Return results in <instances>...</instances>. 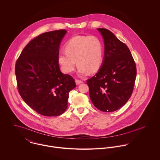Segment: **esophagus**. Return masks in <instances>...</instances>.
I'll return each instance as SVG.
<instances>
[{
  "instance_id": "34e87169",
  "label": "esophagus",
  "mask_w": 160,
  "mask_h": 160,
  "mask_svg": "<svg viewBox=\"0 0 160 160\" xmlns=\"http://www.w3.org/2000/svg\"><path fill=\"white\" fill-rule=\"evenodd\" d=\"M75 82H76V85H79V84L82 83V81L81 80H79V79H76V80L75 81Z\"/></svg>"
}]
</instances>
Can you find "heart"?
<instances>
[{"label": "heart", "mask_w": 160, "mask_h": 160, "mask_svg": "<svg viewBox=\"0 0 160 160\" xmlns=\"http://www.w3.org/2000/svg\"><path fill=\"white\" fill-rule=\"evenodd\" d=\"M103 59V45L95 36H76L71 38L65 45V51H60L58 62L65 73L72 72L78 65L81 75L97 72L100 68Z\"/></svg>", "instance_id": "b5f03b06"}]
</instances>
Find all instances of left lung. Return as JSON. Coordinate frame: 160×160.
Instances as JSON below:
<instances>
[{
  "instance_id": "8db88e82",
  "label": "left lung",
  "mask_w": 160,
  "mask_h": 160,
  "mask_svg": "<svg viewBox=\"0 0 160 160\" xmlns=\"http://www.w3.org/2000/svg\"><path fill=\"white\" fill-rule=\"evenodd\" d=\"M104 40L102 67L87 84L93 105L104 112H114L131 97L137 74L131 53L124 43L107 29L97 28Z\"/></svg>"
}]
</instances>
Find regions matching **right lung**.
<instances>
[{
	"label": "right lung",
	"mask_w": 160,
	"mask_h": 160,
	"mask_svg": "<svg viewBox=\"0 0 160 160\" xmlns=\"http://www.w3.org/2000/svg\"><path fill=\"white\" fill-rule=\"evenodd\" d=\"M67 30L44 32L23 48L15 65L18 92L25 103L39 114L57 116L68 107L74 79L63 74L58 62L61 41Z\"/></svg>",
	"instance_id": "1"
}]
</instances>
